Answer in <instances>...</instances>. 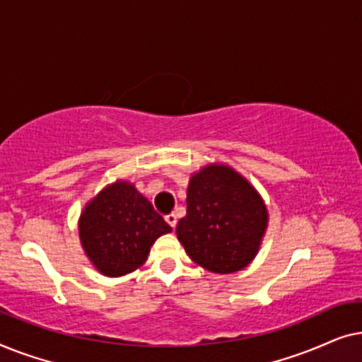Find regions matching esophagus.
<instances>
[{"label":"esophagus","instance_id":"esophagus-1","mask_svg":"<svg viewBox=\"0 0 362 362\" xmlns=\"http://www.w3.org/2000/svg\"><path fill=\"white\" fill-rule=\"evenodd\" d=\"M165 221L168 222V224H170V227H173V229H175L176 227V222H177V217H176V214H168L166 217H165Z\"/></svg>","mask_w":362,"mask_h":362}]
</instances>
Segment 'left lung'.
<instances>
[{
    "label": "left lung",
    "instance_id": "1",
    "mask_svg": "<svg viewBox=\"0 0 362 362\" xmlns=\"http://www.w3.org/2000/svg\"><path fill=\"white\" fill-rule=\"evenodd\" d=\"M186 204L176 234L192 262L214 274H232L254 259L267 207L244 177L227 166H207L191 177Z\"/></svg>",
    "mask_w": 362,
    "mask_h": 362
}]
</instances>
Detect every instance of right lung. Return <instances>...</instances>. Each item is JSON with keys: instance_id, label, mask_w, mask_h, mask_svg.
<instances>
[{"instance_id": "add662e5", "label": "right lung", "mask_w": 362, "mask_h": 362, "mask_svg": "<svg viewBox=\"0 0 362 362\" xmlns=\"http://www.w3.org/2000/svg\"><path fill=\"white\" fill-rule=\"evenodd\" d=\"M78 232L92 264L103 275L120 276L145 264L153 242L171 227L135 187L117 182L86 207Z\"/></svg>"}]
</instances>
